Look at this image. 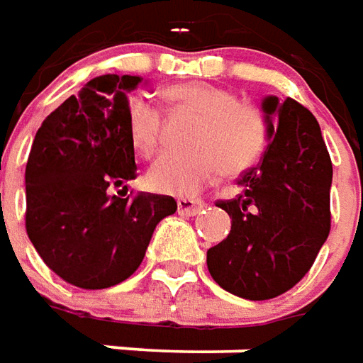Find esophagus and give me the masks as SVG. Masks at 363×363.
I'll return each instance as SVG.
<instances>
[{
    "label": "esophagus",
    "instance_id": "34e87169",
    "mask_svg": "<svg viewBox=\"0 0 363 363\" xmlns=\"http://www.w3.org/2000/svg\"><path fill=\"white\" fill-rule=\"evenodd\" d=\"M202 208H204V202H202V200H194V199L177 200V210H179V214H182V216H194V214H199Z\"/></svg>",
    "mask_w": 363,
    "mask_h": 363
}]
</instances>
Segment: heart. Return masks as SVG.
Here are the masks:
<instances>
[{
	"label": "heart",
	"mask_w": 363,
	"mask_h": 363,
	"mask_svg": "<svg viewBox=\"0 0 363 363\" xmlns=\"http://www.w3.org/2000/svg\"><path fill=\"white\" fill-rule=\"evenodd\" d=\"M163 96L177 110L192 111L200 118L190 133L192 149L167 151L149 167V189L190 196L220 171L234 177L259 161L267 147V121L259 108L208 82L169 86ZM128 131L139 155H153L163 141V113L155 104L138 96L128 104Z\"/></svg>",
	"instance_id": "1"
}]
</instances>
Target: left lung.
Here are the masks:
<instances>
[{
  "instance_id": "1",
  "label": "left lung",
  "mask_w": 363,
  "mask_h": 363,
  "mask_svg": "<svg viewBox=\"0 0 363 363\" xmlns=\"http://www.w3.org/2000/svg\"><path fill=\"white\" fill-rule=\"evenodd\" d=\"M261 110L267 149L238 179L240 194L216 202L232 230L206 253L218 285L250 301L295 287L330 234L332 161L318 121L293 98L267 96Z\"/></svg>"
}]
</instances>
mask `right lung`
<instances>
[{"instance_id": "obj_1", "label": "right lung", "mask_w": 363, "mask_h": 363, "mask_svg": "<svg viewBox=\"0 0 363 363\" xmlns=\"http://www.w3.org/2000/svg\"><path fill=\"white\" fill-rule=\"evenodd\" d=\"M141 76L104 74L40 123L25 169V228L49 269L80 289H108L131 277L157 224L177 212L173 196L139 192L128 131V94Z\"/></svg>"}]
</instances>
